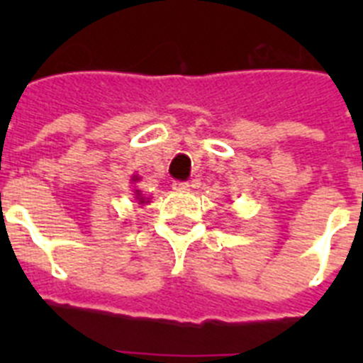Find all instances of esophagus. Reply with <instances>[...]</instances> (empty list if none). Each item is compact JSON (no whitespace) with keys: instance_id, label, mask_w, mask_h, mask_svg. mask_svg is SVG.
<instances>
[{"instance_id":"obj_1","label":"esophagus","mask_w":363,"mask_h":363,"mask_svg":"<svg viewBox=\"0 0 363 363\" xmlns=\"http://www.w3.org/2000/svg\"><path fill=\"white\" fill-rule=\"evenodd\" d=\"M189 187H191L189 182H179V179L172 184V189H174V191H189Z\"/></svg>"}]
</instances>
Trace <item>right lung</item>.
<instances>
[{"instance_id":"add662e5","label":"right lung","mask_w":363,"mask_h":363,"mask_svg":"<svg viewBox=\"0 0 363 363\" xmlns=\"http://www.w3.org/2000/svg\"><path fill=\"white\" fill-rule=\"evenodd\" d=\"M136 179H138V176H134L133 182H136ZM136 196H138V200H140V203H143V201H145L143 200V196H140V191H136Z\"/></svg>"}]
</instances>
